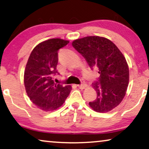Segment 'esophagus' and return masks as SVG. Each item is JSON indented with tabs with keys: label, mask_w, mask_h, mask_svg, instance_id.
<instances>
[{
	"label": "esophagus",
	"mask_w": 149,
	"mask_h": 149,
	"mask_svg": "<svg viewBox=\"0 0 149 149\" xmlns=\"http://www.w3.org/2000/svg\"><path fill=\"white\" fill-rule=\"evenodd\" d=\"M77 87H78L79 89H81V90H83V89L87 87V84H81V85H77Z\"/></svg>",
	"instance_id": "1"
}]
</instances>
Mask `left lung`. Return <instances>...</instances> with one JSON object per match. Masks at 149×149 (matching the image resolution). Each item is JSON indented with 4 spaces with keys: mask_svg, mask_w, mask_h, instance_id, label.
Listing matches in <instances>:
<instances>
[{
    "mask_svg": "<svg viewBox=\"0 0 149 149\" xmlns=\"http://www.w3.org/2000/svg\"><path fill=\"white\" fill-rule=\"evenodd\" d=\"M72 45L90 68H96L100 75L92 84L97 97L89 105L97 112L114 109L123 100L129 82V68L123 54L114 43L102 37L75 39Z\"/></svg>",
    "mask_w": 149,
    "mask_h": 149,
    "instance_id": "8db88e82",
    "label": "left lung"
}]
</instances>
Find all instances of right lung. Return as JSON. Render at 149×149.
Wrapping results in <instances>:
<instances>
[{
    "label": "right lung",
    "mask_w": 149,
    "mask_h": 149,
    "mask_svg": "<svg viewBox=\"0 0 149 149\" xmlns=\"http://www.w3.org/2000/svg\"><path fill=\"white\" fill-rule=\"evenodd\" d=\"M61 39H51L33 49L24 73V84L29 97L42 110L53 111L60 107L72 90V86L57 84L53 75L58 74V51L69 43Z\"/></svg>",
    "instance_id": "obj_1"
}]
</instances>
